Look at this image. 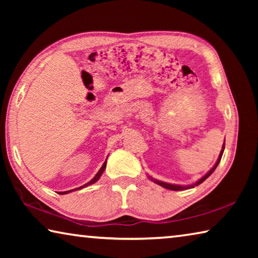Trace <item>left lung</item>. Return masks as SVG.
I'll return each mask as SVG.
<instances>
[{"mask_svg": "<svg viewBox=\"0 0 258 258\" xmlns=\"http://www.w3.org/2000/svg\"><path fill=\"white\" fill-rule=\"evenodd\" d=\"M224 148H225V140H224L223 147H222V150H221V152H220V156H218V159H217V161L215 163V165H214L213 167L211 168V171H209L208 173L205 174V175H204L202 178H200V180H198L197 182H196L195 184H190V185H177V184H171V183H166V182H163V181H158V180H156V178L151 177V176H149V180H151L152 182L157 183V184L160 185V186L165 187V189L174 190V191H181V190H186V189H191V187H195L196 185H198V184H200V183H203L205 180H206V178H207L208 176H211V175H212V173H213L214 171H215V168L217 167V165L220 164V161H221L222 155H223V151H224Z\"/></svg>", "mask_w": 258, "mask_h": 258, "instance_id": "1", "label": "left lung"}]
</instances>
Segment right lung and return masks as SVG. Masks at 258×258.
<instances>
[{"instance_id":"right-lung-1","label":"right lung","mask_w":258,"mask_h":258,"mask_svg":"<svg viewBox=\"0 0 258 258\" xmlns=\"http://www.w3.org/2000/svg\"><path fill=\"white\" fill-rule=\"evenodd\" d=\"M106 166H107V159H106V161H104L103 163V165L101 166V168L99 169V172L95 174V176L92 178V180H91L90 182H87L86 184H84V185H82V186H80V187H76V189H74V190H69V191H63V192H59L60 195H66V194H69V192H72V191H75V190H80V189H83V187H85V186H87V185H91V184H93V183H95L97 182L99 178H100V176L102 175V173L104 172V169H106Z\"/></svg>"}]
</instances>
